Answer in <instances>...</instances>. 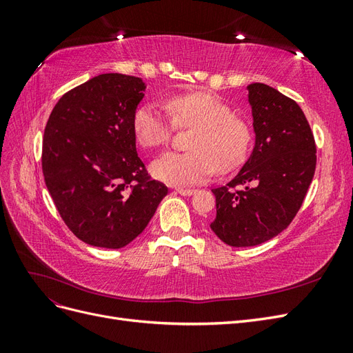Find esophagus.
<instances>
[{"label": "esophagus", "instance_id": "esophagus-1", "mask_svg": "<svg viewBox=\"0 0 353 353\" xmlns=\"http://www.w3.org/2000/svg\"><path fill=\"white\" fill-rule=\"evenodd\" d=\"M176 193L181 194V196H191L196 193V190L193 188H176Z\"/></svg>", "mask_w": 353, "mask_h": 353}]
</instances>
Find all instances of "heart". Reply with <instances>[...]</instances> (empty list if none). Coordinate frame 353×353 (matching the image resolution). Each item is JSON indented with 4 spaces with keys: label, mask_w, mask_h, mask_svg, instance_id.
<instances>
[{
    "label": "heart",
    "mask_w": 353,
    "mask_h": 353,
    "mask_svg": "<svg viewBox=\"0 0 353 353\" xmlns=\"http://www.w3.org/2000/svg\"><path fill=\"white\" fill-rule=\"evenodd\" d=\"M165 108L154 104L138 108L132 132L141 147L166 145L175 128L194 130L188 153H165L152 163V174L170 185H191L206 181L215 169L228 174L248 159L253 144V128L248 119L216 95L205 91L174 94Z\"/></svg>",
    "instance_id": "heart-1"
}]
</instances>
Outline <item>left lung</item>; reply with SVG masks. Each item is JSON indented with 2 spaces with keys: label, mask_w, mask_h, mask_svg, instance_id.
I'll return each mask as SVG.
<instances>
[{
  "label": "left lung",
  "mask_w": 353,
  "mask_h": 353,
  "mask_svg": "<svg viewBox=\"0 0 353 353\" xmlns=\"http://www.w3.org/2000/svg\"><path fill=\"white\" fill-rule=\"evenodd\" d=\"M256 143L228 184L213 188L212 231L232 248L271 240L290 225L312 183L315 138L299 104L265 83H250Z\"/></svg>",
  "instance_id": "obj_1"
}]
</instances>
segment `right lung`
I'll list each match as a JSON object with an SVG mask.
<instances>
[{"label":"right lung","mask_w":353,"mask_h":353,"mask_svg":"<svg viewBox=\"0 0 353 353\" xmlns=\"http://www.w3.org/2000/svg\"><path fill=\"white\" fill-rule=\"evenodd\" d=\"M141 78L103 73L68 91L42 140V174L68 228L95 248L121 249L144 231L168 194L137 154L132 117Z\"/></svg>","instance_id":"right-lung-1"}]
</instances>
